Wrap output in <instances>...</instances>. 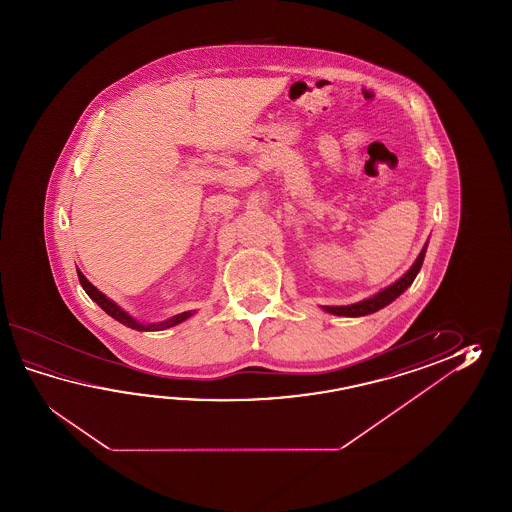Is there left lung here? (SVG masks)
Masks as SVG:
<instances>
[{"mask_svg": "<svg viewBox=\"0 0 512 512\" xmlns=\"http://www.w3.org/2000/svg\"><path fill=\"white\" fill-rule=\"evenodd\" d=\"M425 252L426 245L423 247L421 254L417 256V260H415L414 265H412V269L406 272L401 280H397V282L390 285V287H386L381 293L375 294V296H371V298L364 300V302H359V304L342 305V307H326V311L338 316H364L371 315V313L379 311L382 307L392 304L397 296H401V294L412 285L415 276H417V272L421 271V265H423V260H425Z\"/></svg>", "mask_w": 512, "mask_h": 512, "instance_id": "obj_1", "label": "left lung"}]
</instances>
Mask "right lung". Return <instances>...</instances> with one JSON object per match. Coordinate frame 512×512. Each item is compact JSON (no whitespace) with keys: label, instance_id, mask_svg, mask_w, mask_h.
Listing matches in <instances>:
<instances>
[{"label":"right lung","instance_id":"add662e5","mask_svg":"<svg viewBox=\"0 0 512 512\" xmlns=\"http://www.w3.org/2000/svg\"><path fill=\"white\" fill-rule=\"evenodd\" d=\"M78 280H80V285L84 287V291H86L87 296H89L93 302H97V304L100 305V307H102L109 316H113L115 320H119L120 324L131 327V329H137V331H161V329H166V327L181 324L183 320H186L188 316L192 315V313H181V315L174 316V318H170V320H166V322H161V324L142 326L139 322H135L131 316L126 315V313H124L120 307L113 304L111 300H108L104 294L100 293L93 283L87 282L86 276H84L80 271H78Z\"/></svg>","mask_w":512,"mask_h":512}]
</instances>
